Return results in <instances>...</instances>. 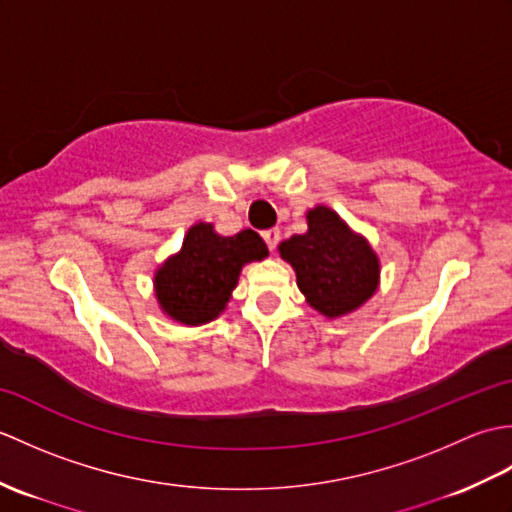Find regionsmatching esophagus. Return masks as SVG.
I'll return each mask as SVG.
<instances>
[{
  "label": "esophagus",
  "mask_w": 512,
  "mask_h": 512,
  "mask_svg": "<svg viewBox=\"0 0 512 512\" xmlns=\"http://www.w3.org/2000/svg\"><path fill=\"white\" fill-rule=\"evenodd\" d=\"M262 237H264L266 246H268L270 250H275V248H277V244H279V237H281V233H279V228H268V231H264V233H262Z\"/></svg>",
  "instance_id": "obj_1"
}]
</instances>
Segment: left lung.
<instances>
[{
	"mask_svg": "<svg viewBox=\"0 0 512 512\" xmlns=\"http://www.w3.org/2000/svg\"><path fill=\"white\" fill-rule=\"evenodd\" d=\"M279 255L295 268L306 301L330 319L361 308L378 288L380 264L372 246L328 206L308 211V233L281 242Z\"/></svg>",
	"mask_w": 512,
	"mask_h": 512,
	"instance_id": "left-lung-1",
	"label": "left lung"
}]
</instances>
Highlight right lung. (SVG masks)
I'll return each mask as SVG.
<instances>
[{"label":"right lung","mask_w":512,"mask_h":512,"mask_svg":"<svg viewBox=\"0 0 512 512\" xmlns=\"http://www.w3.org/2000/svg\"><path fill=\"white\" fill-rule=\"evenodd\" d=\"M268 255L255 231L222 237L213 224H193L180 253L156 270L154 286L160 310L184 325H202L220 317L237 286L242 266L262 262Z\"/></svg>","instance_id":"obj_1"}]
</instances>
